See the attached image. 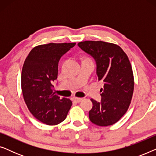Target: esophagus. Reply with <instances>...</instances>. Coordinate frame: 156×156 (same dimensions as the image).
<instances>
[{"mask_svg":"<svg viewBox=\"0 0 156 156\" xmlns=\"http://www.w3.org/2000/svg\"><path fill=\"white\" fill-rule=\"evenodd\" d=\"M83 99L82 98H80V97H73V100L74 101H76V102H77V103H80V102L82 101Z\"/></svg>","mask_w":156,"mask_h":156,"instance_id":"1","label":"esophagus"}]
</instances>
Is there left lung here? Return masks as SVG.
<instances>
[{"label": "left lung", "instance_id": "obj_1", "mask_svg": "<svg viewBox=\"0 0 156 156\" xmlns=\"http://www.w3.org/2000/svg\"><path fill=\"white\" fill-rule=\"evenodd\" d=\"M80 48L94 58L98 80L104 82L101 101L91 99L90 121L99 126L116 123L126 113L134 89V78L129 57L121 47L104 41H83Z\"/></svg>", "mask_w": 156, "mask_h": 156}]
</instances>
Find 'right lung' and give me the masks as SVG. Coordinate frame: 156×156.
Masks as SVG:
<instances>
[{
	"mask_svg": "<svg viewBox=\"0 0 156 156\" xmlns=\"http://www.w3.org/2000/svg\"><path fill=\"white\" fill-rule=\"evenodd\" d=\"M75 44L76 42L40 44L32 49L23 64V99L33 116L47 125L62 122L72 105L69 99L55 94L52 82L58 75L59 59Z\"/></svg>",
	"mask_w": 156,
	"mask_h": 156,
	"instance_id": "1",
	"label": "right lung"
}]
</instances>
